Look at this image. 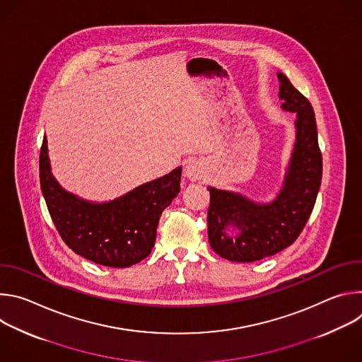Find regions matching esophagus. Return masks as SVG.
Listing matches in <instances>:
<instances>
[{"instance_id":"esophagus-1","label":"esophagus","mask_w":362,"mask_h":362,"mask_svg":"<svg viewBox=\"0 0 362 362\" xmlns=\"http://www.w3.org/2000/svg\"><path fill=\"white\" fill-rule=\"evenodd\" d=\"M206 173V165L200 160V159H189L186 166H185V176L194 182V180H199L203 177V175Z\"/></svg>"}]
</instances>
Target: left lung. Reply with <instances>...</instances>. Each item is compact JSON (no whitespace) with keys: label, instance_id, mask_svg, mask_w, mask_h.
<instances>
[{"label":"left lung","instance_id":"8db88e82","mask_svg":"<svg viewBox=\"0 0 362 362\" xmlns=\"http://www.w3.org/2000/svg\"><path fill=\"white\" fill-rule=\"evenodd\" d=\"M282 109L296 115V137L281 190L261 203L232 190L209 186L208 236L212 249L232 262H255L292 245L311 215L322 177L315 113L278 71Z\"/></svg>","mask_w":362,"mask_h":362}]
</instances>
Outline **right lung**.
I'll return each mask as SVG.
<instances>
[{"mask_svg":"<svg viewBox=\"0 0 362 362\" xmlns=\"http://www.w3.org/2000/svg\"><path fill=\"white\" fill-rule=\"evenodd\" d=\"M182 168L109 202L67 192L51 173L47 139L40 151V183L51 219L66 245L103 267L127 268L147 257L162 212L180 192Z\"/></svg>","mask_w":362,"mask_h":362,"instance_id":"add662e5","label":"right lung"}]
</instances>
